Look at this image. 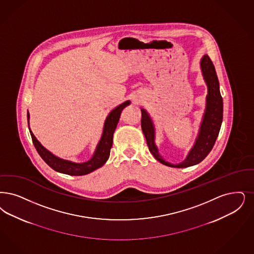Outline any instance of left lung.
<instances>
[{
  "label": "left lung",
  "mask_w": 254,
  "mask_h": 254,
  "mask_svg": "<svg viewBox=\"0 0 254 254\" xmlns=\"http://www.w3.org/2000/svg\"><path fill=\"white\" fill-rule=\"evenodd\" d=\"M200 69L202 71L204 81L208 88L206 96V107L203 113L202 120L199 126L197 137L194 141L192 148L187 154L186 158L182 163L173 164L165 161L159 152L158 146L155 142L156 131L152 118L144 109L142 112V129L146 142L154 158L166 166L185 168L202 162L207 155L213 149V144L216 141L218 133L223 120V99L219 90V81L216 75L213 62L208 57L204 55L200 60Z\"/></svg>",
  "instance_id": "left-lung-1"
}]
</instances>
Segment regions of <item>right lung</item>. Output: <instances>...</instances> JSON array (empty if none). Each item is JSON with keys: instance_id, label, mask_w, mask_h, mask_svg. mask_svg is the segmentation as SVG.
I'll list each match as a JSON object with an SVG mask.
<instances>
[{"instance_id": "1", "label": "right lung", "mask_w": 254, "mask_h": 254, "mask_svg": "<svg viewBox=\"0 0 254 254\" xmlns=\"http://www.w3.org/2000/svg\"><path fill=\"white\" fill-rule=\"evenodd\" d=\"M129 104H130L129 100L124 102L109 113V115L107 116L105 123H104V127H103L100 141L97 143L92 157L87 162L74 163L71 161L64 160V159H61L60 157L54 155L48 149H46L41 142L38 141V139L35 137V135L31 130L30 126H29L30 114H29V112H27L28 127H29V131H30L31 137H32V141H33V143H34L37 151L42 158V160L55 171L66 174V175H70V176H83V175L90 174L92 171L100 168L108 161L112 146L113 133L117 127V124L119 122L121 112Z\"/></svg>"}]
</instances>
